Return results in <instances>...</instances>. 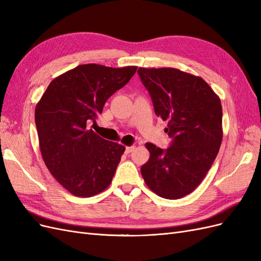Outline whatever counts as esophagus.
<instances>
[{
  "mask_svg": "<svg viewBox=\"0 0 261 261\" xmlns=\"http://www.w3.org/2000/svg\"><path fill=\"white\" fill-rule=\"evenodd\" d=\"M134 149H135V147H134V146H132V147H126V148H125V153H126V154L130 153Z\"/></svg>",
  "mask_w": 261,
  "mask_h": 261,
  "instance_id": "obj_1",
  "label": "esophagus"
}]
</instances>
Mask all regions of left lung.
I'll return each mask as SVG.
<instances>
[{"label":"left lung","mask_w":261,"mask_h":261,"mask_svg":"<svg viewBox=\"0 0 261 261\" xmlns=\"http://www.w3.org/2000/svg\"><path fill=\"white\" fill-rule=\"evenodd\" d=\"M155 115L168 122V149L147 143L145 183L165 199L191 194L206 176L222 143V107L202 78L176 68H138Z\"/></svg>","instance_id":"1"}]
</instances>
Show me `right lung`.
<instances>
[{
    "label": "right lung",
    "instance_id": "1",
    "mask_svg": "<svg viewBox=\"0 0 261 261\" xmlns=\"http://www.w3.org/2000/svg\"><path fill=\"white\" fill-rule=\"evenodd\" d=\"M136 70L80 65L54 78L38 102L35 121L42 159L74 196L91 197L111 184L125 147L101 138L88 125Z\"/></svg>",
    "mask_w": 261,
    "mask_h": 261
}]
</instances>
